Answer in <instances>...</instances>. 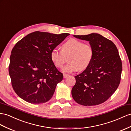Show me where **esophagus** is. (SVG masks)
I'll return each instance as SVG.
<instances>
[{
  "instance_id": "1",
  "label": "esophagus",
  "mask_w": 131,
  "mask_h": 131,
  "mask_svg": "<svg viewBox=\"0 0 131 131\" xmlns=\"http://www.w3.org/2000/svg\"><path fill=\"white\" fill-rule=\"evenodd\" d=\"M69 76V75L68 74H63V78L66 79V78H68V77Z\"/></svg>"
}]
</instances>
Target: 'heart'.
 I'll list each match as a JSON object with an SVG mask.
<instances>
[{"label":"heart","mask_w":131,"mask_h":131,"mask_svg":"<svg viewBox=\"0 0 131 131\" xmlns=\"http://www.w3.org/2000/svg\"><path fill=\"white\" fill-rule=\"evenodd\" d=\"M61 51L54 49L50 52V58L57 68H61L68 57L69 64L63 67L62 71L71 73L86 69L91 63L93 57V47L75 38L69 39L61 46Z\"/></svg>","instance_id":"1"}]
</instances>
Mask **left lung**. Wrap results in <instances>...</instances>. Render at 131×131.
Masks as SVG:
<instances>
[{
  "label": "left lung",
  "instance_id": "obj_1",
  "mask_svg": "<svg viewBox=\"0 0 131 131\" xmlns=\"http://www.w3.org/2000/svg\"><path fill=\"white\" fill-rule=\"evenodd\" d=\"M73 36L89 41L94 53L90 65L75 76L72 96L80 105H100L108 100L119 85L122 65L118 51L112 41L99 34Z\"/></svg>",
  "mask_w": 131,
  "mask_h": 131
}]
</instances>
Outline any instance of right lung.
Listing matches in <instances>:
<instances>
[{
    "mask_svg": "<svg viewBox=\"0 0 131 131\" xmlns=\"http://www.w3.org/2000/svg\"><path fill=\"white\" fill-rule=\"evenodd\" d=\"M69 35L35 31L15 45L9 72L13 88L20 97L36 104L51 99L63 74L51 61L50 52Z\"/></svg>",
    "mask_w": 131,
    "mask_h": 131,
    "instance_id": "obj_1",
    "label": "right lung"
}]
</instances>
